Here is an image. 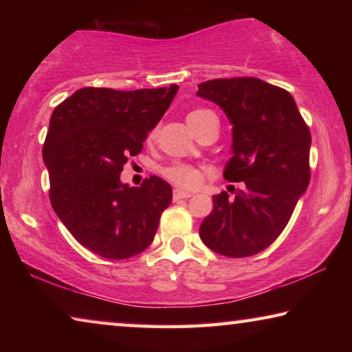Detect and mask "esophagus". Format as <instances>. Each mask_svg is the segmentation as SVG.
Returning <instances> with one entry per match:
<instances>
[{
	"instance_id": "obj_1",
	"label": "esophagus",
	"mask_w": 352,
	"mask_h": 352,
	"mask_svg": "<svg viewBox=\"0 0 352 352\" xmlns=\"http://www.w3.org/2000/svg\"><path fill=\"white\" fill-rule=\"evenodd\" d=\"M189 197H192V194L186 192V190H182V189L174 190V200H182V199H189Z\"/></svg>"
}]
</instances>
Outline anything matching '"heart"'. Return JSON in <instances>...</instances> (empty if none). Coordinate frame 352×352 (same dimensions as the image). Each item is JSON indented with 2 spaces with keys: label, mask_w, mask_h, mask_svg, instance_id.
Instances as JSON below:
<instances>
[{
  "label": "heart",
  "mask_w": 352,
  "mask_h": 352,
  "mask_svg": "<svg viewBox=\"0 0 352 352\" xmlns=\"http://www.w3.org/2000/svg\"><path fill=\"white\" fill-rule=\"evenodd\" d=\"M208 116H216V115H214L211 110L197 109L188 113L186 121L189 124V127L194 130ZM163 175L168 178L170 183H174L175 186L183 188V189L197 188L201 183V180H204V174H201L200 169L194 168V166L182 164V163H175V164L168 166V168H164Z\"/></svg>",
  "instance_id": "heart-1"
}]
</instances>
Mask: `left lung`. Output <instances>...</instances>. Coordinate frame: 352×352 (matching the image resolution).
Here are the masks:
<instances>
[{
  "mask_svg": "<svg viewBox=\"0 0 352 352\" xmlns=\"http://www.w3.org/2000/svg\"><path fill=\"white\" fill-rule=\"evenodd\" d=\"M197 96L230 119L233 157L223 177L243 182L234 199L225 190L214 195L200 239L219 254L247 258L275 242L307 189L311 132L292 94L256 77L208 80Z\"/></svg>",
  "mask_w": 352,
  "mask_h": 352,
  "instance_id": "left-lung-1",
  "label": "left lung"
}]
</instances>
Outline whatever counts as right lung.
<instances>
[{
	"label": "right lung",
	"mask_w": 352,
	"mask_h": 352,
	"mask_svg": "<svg viewBox=\"0 0 352 352\" xmlns=\"http://www.w3.org/2000/svg\"><path fill=\"white\" fill-rule=\"evenodd\" d=\"M178 85L119 91L80 88L52 111L43 144L50 199L76 241L107 259H127L151 245L172 188L157 175L140 188L121 182L130 157L157 126Z\"/></svg>",
	"instance_id": "add662e5"
}]
</instances>
